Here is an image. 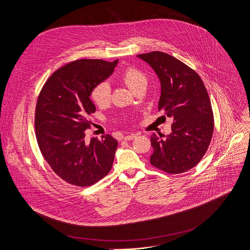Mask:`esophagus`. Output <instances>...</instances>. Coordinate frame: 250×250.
I'll return each mask as SVG.
<instances>
[{
	"label": "esophagus",
	"instance_id": "esophagus-1",
	"mask_svg": "<svg viewBox=\"0 0 250 250\" xmlns=\"http://www.w3.org/2000/svg\"><path fill=\"white\" fill-rule=\"evenodd\" d=\"M135 137H136V134L132 133V134H129V135L125 136V137H124V139H125V140H131V139H134Z\"/></svg>",
	"mask_w": 250,
	"mask_h": 250
}]
</instances>
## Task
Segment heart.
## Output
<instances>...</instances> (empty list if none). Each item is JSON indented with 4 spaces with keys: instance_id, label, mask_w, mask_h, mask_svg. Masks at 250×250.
<instances>
[{
    "instance_id": "heart-1",
    "label": "heart",
    "mask_w": 250,
    "mask_h": 250,
    "mask_svg": "<svg viewBox=\"0 0 250 250\" xmlns=\"http://www.w3.org/2000/svg\"><path fill=\"white\" fill-rule=\"evenodd\" d=\"M122 80L132 92L141 84L146 83L145 74L135 67H127L122 74ZM111 86L108 82L98 83L91 91V99L101 108L108 105L111 102Z\"/></svg>"
}]
</instances>
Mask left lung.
Segmentation results:
<instances>
[{"mask_svg":"<svg viewBox=\"0 0 250 250\" xmlns=\"http://www.w3.org/2000/svg\"><path fill=\"white\" fill-rule=\"evenodd\" d=\"M137 57L156 72L161 83L158 111L172 119L169 135L153 133L150 137V163L168 174L186 172L201 161L213 132L207 89L196 71L167 53L152 51Z\"/></svg>","mask_w":250,"mask_h":250,"instance_id":"left-lung-1","label":"left lung"}]
</instances>
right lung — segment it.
Segmentation results:
<instances>
[{
    "mask_svg": "<svg viewBox=\"0 0 250 250\" xmlns=\"http://www.w3.org/2000/svg\"><path fill=\"white\" fill-rule=\"evenodd\" d=\"M118 60L69 62L46 80L35 106V136L54 173L68 184L92 186L112 169L118 141L112 135L85 140L89 116L95 113L92 89L108 78Z\"/></svg>",
    "mask_w": 250,
    "mask_h": 250,
    "instance_id": "right-lung-1",
    "label": "right lung"
}]
</instances>
